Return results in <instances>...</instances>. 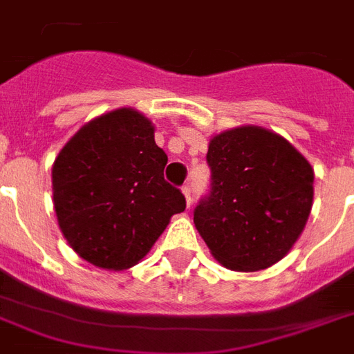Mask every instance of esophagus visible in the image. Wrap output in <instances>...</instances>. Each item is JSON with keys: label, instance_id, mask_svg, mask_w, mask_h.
Instances as JSON below:
<instances>
[{"label": "esophagus", "instance_id": "obj_1", "mask_svg": "<svg viewBox=\"0 0 354 354\" xmlns=\"http://www.w3.org/2000/svg\"><path fill=\"white\" fill-rule=\"evenodd\" d=\"M183 194H185V199H187V205H192V192H190V187H183Z\"/></svg>", "mask_w": 354, "mask_h": 354}]
</instances>
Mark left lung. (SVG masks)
Returning a JSON list of instances; mask_svg holds the SVG:
<instances>
[{"instance_id": "1", "label": "left lung", "mask_w": 354, "mask_h": 354, "mask_svg": "<svg viewBox=\"0 0 354 354\" xmlns=\"http://www.w3.org/2000/svg\"><path fill=\"white\" fill-rule=\"evenodd\" d=\"M211 194L194 224L220 265L239 272L289 254L313 205V167L272 130L244 124L211 138Z\"/></svg>"}]
</instances>
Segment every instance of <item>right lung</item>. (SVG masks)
Here are the masks:
<instances>
[{
    "label": "right lung",
    "mask_w": 354,
    "mask_h": 354,
    "mask_svg": "<svg viewBox=\"0 0 354 354\" xmlns=\"http://www.w3.org/2000/svg\"><path fill=\"white\" fill-rule=\"evenodd\" d=\"M166 164L142 111L119 108L84 124L52 166L55 216L68 246L108 270L142 261L187 207L164 180Z\"/></svg>",
    "instance_id": "right-lung-1"
}]
</instances>
